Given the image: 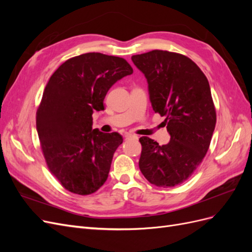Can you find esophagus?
I'll use <instances>...</instances> for the list:
<instances>
[{
    "instance_id": "obj_1",
    "label": "esophagus",
    "mask_w": 252,
    "mask_h": 252,
    "mask_svg": "<svg viewBox=\"0 0 252 252\" xmlns=\"http://www.w3.org/2000/svg\"><path fill=\"white\" fill-rule=\"evenodd\" d=\"M125 138H126V139H134V140H138V136L133 135V134H130V133H126V134H125Z\"/></svg>"
}]
</instances>
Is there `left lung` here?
Returning a JSON list of instances; mask_svg holds the SVG:
<instances>
[{"instance_id": "obj_1", "label": "left lung", "mask_w": 252, "mask_h": 252, "mask_svg": "<svg viewBox=\"0 0 252 252\" xmlns=\"http://www.w3.org/2000/svg\"><path fill=\"white\" fill-rule=\"evenodd\" d=\"M131 60L146 77L152 108L166 118L170 134V142L162 146L148 136L140 138V170L158 187L181 185L202 163L216 127L208 80L181 53L157 49Z\"/></svg>"}]
</instances>
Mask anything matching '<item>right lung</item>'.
<instances>
[{
    "mask_svg": "<svg viewBox=\"0 0 252 252\" xmlns=\"http://www.w3.org/2000/svg\"><path fill=\"white\" fill-rule=\"evenodd\" d=\"M123 58L88 52L67 60L53 72L36 110V130L48 169L66 190L88 195L108 178L117 133L93 129V113L118 80L131 74Z\"/></svg>",
    "mask_w": 252,
    "mask_h": 252,
    "instance_id": "right-lung-1",
    "label": "right lung"
}]
</instances>
